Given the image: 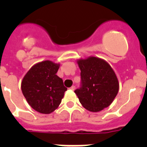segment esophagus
Returning <instances> with one entry per match:
<instances>
[{
  "mask_svg": "<svg viewBox=\"0 0 147 147\" xmlns=\"http://www.w3.org/2000/svg\"><path fill=\"white\" fill-rule=\"evenodd\" d=\"M75 88H76V87H75L74 85H72V86H71V88H70V89H71V90H75Z\"/></svg>",
  "mask_w": 147,
  "mask_h": 147,
  "instance_id": "1",
  "label": "esophagus"
}]
</instances>
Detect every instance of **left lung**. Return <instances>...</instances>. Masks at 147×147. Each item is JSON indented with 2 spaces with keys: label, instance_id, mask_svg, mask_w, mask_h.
I'll return each mask as SVG.
<instances>
[{
  "label": "left lung",
  "instance_id": "obj_1",
  "mask_svg": "<svg viewBox=\"0 0 147 147\" xmlns=\"http://www.w3.org/2000/svg\"><path fill=\"white\" fill-rule=\"evenodd\" d=\"M77 62L81 71V85L74 92L80 103L91 112H98L108 107L119 88L112 67L107 62L95 57Z\"/></svg>",
  "mask_w": 147,
  "mask_h": 147
}]
</instances>
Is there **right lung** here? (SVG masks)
Returning a JSON list of instances; mask_svg holds the SVG:
<instances>
[{
    "label": "right lung",
    "instance_id": "right-lung-1",
    "mask_svg": "<svg viewBox=\"0 0 147 147\" xmlns=\"http://www.w3.org/2000/svg\"><path fill=\"white\" fill-rule=\"evenodd\" d=\"M59 64L45 60L31 67L23 77L21 90L34 110L49 114L57 108L67 88L57 75Z\"/></svg>",
    "mask_w": 147,
    "mask_h": 147
}]
</instances>
